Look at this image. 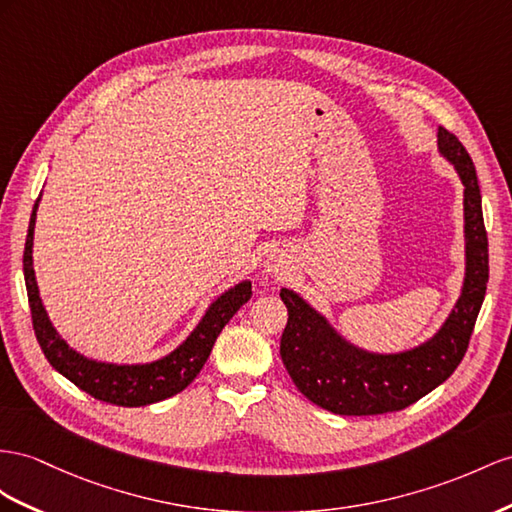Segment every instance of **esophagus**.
<instances>
[{
    "instance_id": "obj_1",
    "label": "esophagus",
    "mask_w": 512,
    "mask_h": 512,
    "mask_svg": "<svg viewBox=\"0 0 512 512\" xmlns=\"http://www.w3.org/2000/svg\"><path fill=\"white\" fill-rule=\"evenodd\" d=\"M279 268L277 266H274V264H268V272H277Z\"/></svg>"
}]
</instances>
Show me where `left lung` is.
Segmentation results:
<instances>
[{
	"label": "left lung",
	"instance_id": "1",
	"mask_svg": "<svg viewBox=\"0 0 512 512\" xmlns=\"http://www.w3.org/2000/svg\"><path fill=\"white\" fill-rule=\"evenodd\" d=\"M439 153L463 183L465 279L441 329L411 350H363L339 335L320 311L294 290H281L287 326L281 359L305 398L337 415H381L400 411L448 381L463 361L489 281V240L482 196L469 153L454 134L439 127Z\"/></svg>",
	"mask_w": 512,
	"mask_h": 512
}]
</instances>
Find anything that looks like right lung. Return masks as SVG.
<instances>
[{
    "label": "right lung",
    "instance_id": "obj_1",
    "mask_svg": "<svg viewBox=\"0 0 512 512\" xmlns=\"http://www.w3.org/2000/svg\"><path fill=\"white\" fill-rule=\"evenodd\" d=\"M38 201H41V196H38ZM38 201L34 203L28 227V240H25L23 277L25 287H28L34 333L47 361L82 391L90 393V396L101 402H110L116 406H147L153 402L166 400L186 389L194 381L196 374L201 372L209 352L214 348L216 337L225 329V324L238 313V309L244 303H248V298L253 294L251 281H242L229 287L225 294H220L214 303L209 305L201 322L196 324V329L186 337V342L179 344L173 352H168L162 359L131 365L88 359L77 350H73L58 335L43 307L41 294H38L32 266Z\"/></svg>",
    "mask_w": 512,
    "mask_h": 512
}]
</instances>
